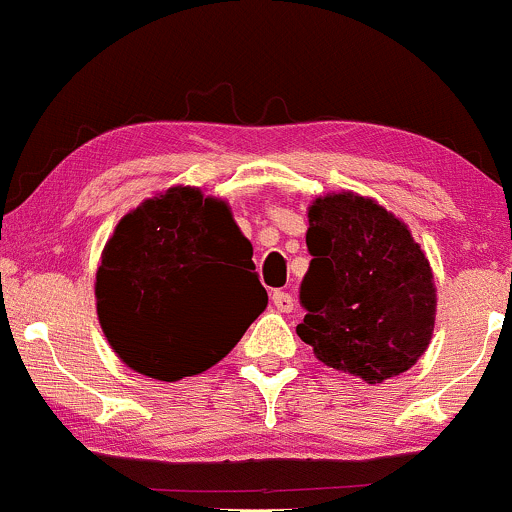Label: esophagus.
I'll return each mask as SVG.
<instances>
[{"label":"esophagus","instance_id":"1","mask_svg":"<svg viewBox=\"0 0 512 512\" xmlns=\"http://www.w3.org/2000/svg\"><path fill=\"white\" fill-rule=\"evenodd\" d=\"M272 304L277 311H284V314H289V311L294 309V297L289 292H282V289H277V292H272Z\"/></svg>","mask_w":512,"mask_h":512}]
</instances>
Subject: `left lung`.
<instances>
[{
	"mask_svg": "<svg viewBox=\"0 0 512 512\" xmlns=\"http://www.w3.org/2000/svg\"><path fill=\"white\" fill-rule=\"evenodd\" d=\"M306 247L301 341L368 385L410 370L437 319L432 267L410 228L373 198L326 193L309 206Z\"/></svg>",
	"mask_w": 512,
	"mask_h": 512,
	"instance_id": "left-lung-1",
	"label": "left lung"
}]
</instances>
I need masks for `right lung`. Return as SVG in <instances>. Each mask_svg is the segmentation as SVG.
<instances>
[{"mask_svg":"<svg viewBox=\"0 0 512 512\" xmlns=\"http://www.w3.org/2000/svg\"><path fill=\"white\" fill-rule=\"evenodd\" d=\"M223 261L235 264L217 277ZM252 245L223 198L171 186L115 225L95 274L98 321L117 358L161 383L203 373L267 309Z\"/></svg>","mask_w":512,"mask_h":512,"instance_id":"add662e5","label":"right lung"}]
</instances>
